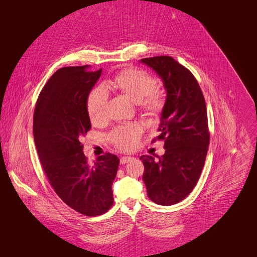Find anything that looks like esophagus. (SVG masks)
<instances>
[{"label":"esophagus","instance_id":"34e87169","mask_svg":"<svg viewBox=\"0 0 257 257\" xmlns=\"http://www.w3.org/2000/svg\"><path fill=\"white\" fill-rule=\"evenodd\" d=\"M133 159H134V158L131 157V156H123V157H120V164H121V165H125V164L129 163V161H131V160H133Z\"/></svg>","mask_w":257,"mask_h":257}]
</instances>
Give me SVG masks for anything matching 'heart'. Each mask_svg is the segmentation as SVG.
Returning <instances> with one entry per match:
<instances>
[{"label": "heart", "instance_id": "heart-1", "mask_svg": "<svg viewBox=\"0 0 257 257\" xmlns=\"http://www.w3.org/2000/svg\"><path fill=\"white\" fill-rule=\"evenodd\" d=\"M113 85L136 103H141L146 110L157 113L161 101L155 92L156 80L147 72L139 69H127L119 72L112 81ZM108 90L104 85L94 87L88 94L86 107L90 120L99 123L105 117ZM142 128L138 124H128L115 128L109 140L118 149L129 151L136 148L140 141Z\"/></svg>", "mask_w": 257, "mask_h": 257}]
</instances>
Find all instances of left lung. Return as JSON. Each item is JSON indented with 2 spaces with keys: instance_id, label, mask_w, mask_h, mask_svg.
<instances>
[{
  "instance_id": "8db88e82",
  "label": "left lung",
  "mask_w": 257,
  "mask_h": 257,
  "mask_svg": "<svg viewBox=\"0 0 257 257\" xmlns=\"http://www.w3.org/2000/svg\"><path fill=\"white\" fill-rule=\"evenodd\" d=\"M159 76L167 91L160 114L158 140H165V154L142 155L147 194L159 205H174L196 186L204 167L209 144L203 93L194 75L169 56L144 58ZM155 141V140H153Z\"/></svg>"
}]
</instances>
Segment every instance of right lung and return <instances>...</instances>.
Listing matches in <instances>:
<instances>
[{
  "mask_svg": "<svg viewBox=\"0 0 257 257\" xmlns=\"http://www.w3.org/2000/svg\"><path fill=\"white\" fill-rule=\"evenodd\" d=\"M101 73L89 65L59 69L40 92L33 117L37 153L54 191L66 205L88 217L111 207L119 164L116 155L106 153L88 165L80 142L91 128L86 102Z\"/></svg>",
  "mask_w": 257,
  "mask_h": 257,
  "instance_id": "obj_1",
  "label": "right lung"
}]
</instances>
